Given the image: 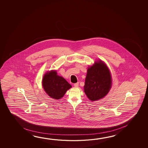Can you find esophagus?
<instances>
[{"instance_id":"1","label":"esophagus","mask_w":148,"mask_h":148,"mask_svg":"<svg viewBox=\"0 0 148 148\" xmlns=\"http://www.w3.org/2000/svg\"><path fill=\"white\" fill-rule=\"evenodd\" d=\"M74 86L75 87H78V86H79V82H77V83H75L74 84Z\"/></svg>"}]
</instances>
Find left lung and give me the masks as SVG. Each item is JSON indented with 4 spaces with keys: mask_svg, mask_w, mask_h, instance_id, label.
<instances>
[{
    "mask_svg": "<svg viewBox=\"0 0 148 148\" xmlns=\"http://www.w3.org/2000/svg\"><path fill=\"white\" fill-rule=\"evenodd\" d=\"M112 79L108 67L102 61H97L88 68L84 92L91 101L105 97L112 87Z\"/></svg>",
    "mask_w": 148,
    "mask_h": 148,
    "instance_id": "obj_1",
    "label": "left lung"
}]
</instances>
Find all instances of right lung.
I'll list each match as a JSON object with an SVG mask.
<instances>
[{
    "instance_id": "obj_1",
    "label": "right lung",
    "mask_w": 148,
    "mask_h": 148,
    "mask_svg": "<svg viewBox=\"0 0 148 148\" xmlns=\"http://www.w3.org/2000/svg\"><path fill=\"white\" fill-rule=\"evenodd\" d=\"M42 86L50 97L56 99H60L72 87L64 78L57 75L56 71L45 73L42 80Z\"/></svg>"
}]
</instances>
